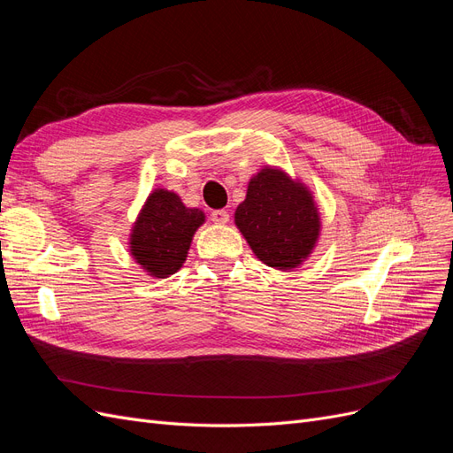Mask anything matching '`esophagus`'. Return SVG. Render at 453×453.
<instances>
[{
    "label": "esophagus",
    "mask_w": 453,
    "mask_h": 453,
    "mask_svg": "<svg viewBox=\"0 0 453 453\" xmlns=\"http://www.w3.org/2000/svg\"><path fill=\"white\" fill-rule=\"evenodd\" d=\"M228 219H230V215L226 210H213L211 211V221L217 225H226Z\"/></svg>",
    "instance_id": "1"
}]
</instances>
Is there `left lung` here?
<instances>
[{
	"label": "left lung",
	"mask_w": 453,
	"mask_h": 453,
	"mask_svg": "<svg viewBox=\"0 0 453 453\" xmlns=\"http://www.w3.org/2000/svg\"><path fill=\"white\" fill-rule=\"evenodd\" d=\"M236 226L265 265L289 270L311 253L319 236V213L304 185L265 168L250 181L236 210Z\"/></svg>",
	"instance_id": "obj_1"
}]
</instances>
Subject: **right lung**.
<instances>
[{
  "mask_svg": "<svg viewBox=\"0 0 453 453\" xmlns=\"http://www.w3.org/2000/svg\"><path fill=\"white\" fill-rule=\"evenodd\" d=\"M203 213L187 208L170 190L158 188L150 195L134 225L130 251L155 278H168L181 268Z\"/></svg>",
  "mask_w": 453,
  "mask_h": 453,
  "instance_id": "1",
  "label": "right lung"
}]
</instances>
